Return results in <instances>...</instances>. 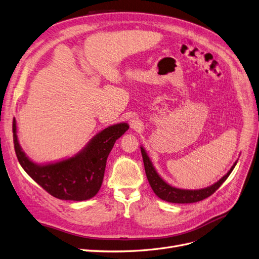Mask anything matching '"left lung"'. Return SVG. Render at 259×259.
<instances>
[{
	"mask_svg": "<svg viewBox=\"0 0 259 259\" xmlns=\"http://www.w3.org/2000/svg\"><path fill=\"white\" fill-rule=\"evenodd\" d=\"M141 153H142V157H143V162H144V169H145V174L147 177V180H149V183L151 188L153 189L154 193L156 194L162 201H166L169 203H176V204H188V203H196L199 201H203L206 197L210 196L213 192H215L221 184H223L232 170L234 169L236 160L232 167L229 170L223 178L219 179L217 182L209 187H206L204 189H198V190H188V189H179L170 186V184L167 183L161 177L158 175L156 171V169L153 166V162L150 159L149 155H147L146 151L144 150V147L141 145Z\"/></svg>",
	"mask_w": 259,
	"mask_h": 259,
	"instance_id": "8db88e82",
	"label": "left lung"
}]
</instances>
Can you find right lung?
Returning a JSON list of instances; mask_svg holds the SVG:
<instances>
[{
  "label": "right lung",
  "instance_id": "add662e5",
  "mask_svg": "<svg viewBox=\"0 0 259 259\" xmlns=\"http://www.w3.org/2000/svg\"><path fill=\"white\" fill-rule=\"evenodd\" d=\"M128 129L127 122L108 125L72 156L38 164L29 158L20 146L16 119L14 118L13 121L15 152L24 170L51 195L77 202L87 201L98 194L104 178L108 155L116 140Z\"/></svg>",
  "mask_w": 259,
  "mask_h": 259
}]
</instances>
